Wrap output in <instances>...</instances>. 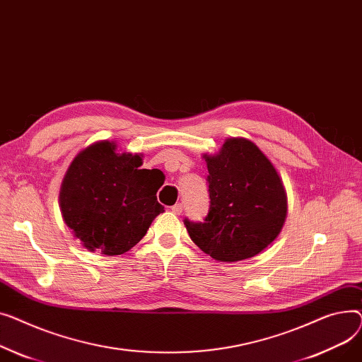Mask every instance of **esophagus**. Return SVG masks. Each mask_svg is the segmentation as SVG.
<instances>
[{"mask_svg":"<svg viewBox=\"0 0 362 362\" xmlns=\"http://www.w3.org/2000/svg\"><path fill=\"white\" fill-rule=\"evenodd\" d=\"M171 210L174 211L175 215H181V214H182V204H181V203H177V204H174V206L171 207Z\"/></svg>","mask_w":362,"mask_h":362,"instance_id":"1","label":"esophagus"}]
</instances>
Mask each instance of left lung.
I'll list each match as a JSON object with an SVG mask.
<instances>
[{"mask_svg":"<svg viewBox=\"0 0 362 362\" xmlns=\"http://www.w3.org/2000/svg\"><path fill=\"white\" fill-rule=\"evenodd\" d=\"M209 214L203 222L184 221L193 243L211 259L240 262L263 251L285 223L284 182L252 141L228 139L218 155H204Z\"/></svg>","mask_w":362,"mask_h":362,"instance_id":"obj_1","label":"left lung"}]
</instances>
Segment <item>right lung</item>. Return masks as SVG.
<instances>
[{
  "label": "right lung",
  "mask_w": 362,
  "mask_h": 362,
  "mask_svg": "<svg viewBox=\"0 0 362 362\" xmlns=\"http://www.w3.org/2000/svg\"><path fill=\"white\" fill-rule=\"evenodd\" d=\"M114 141H96L81 151L62 180L64 222L89 251L118 256L134 247L162 214L156 193L159 169H140L141 155L117 153Z\"/></svg>",
  "instance_id": "1"
}]
</instances>
